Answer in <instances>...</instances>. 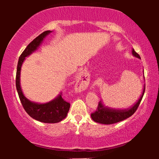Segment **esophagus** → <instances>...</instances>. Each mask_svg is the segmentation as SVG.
Masks as SVG:
<instances>
[{
	"mask_svg": "<svg viewBox=\"0 0 159 159\" xmlns=\"http://www.w3.org/2000/svg\"><path fill=\"white\" fill-rule=\"evenodd\" d=\"M87 84H88V79L86 78L85 74L81 72L79 77V80H78V87L79 88H84L87 86Z\"/></svg>",
	"mask_w": 159,
	"mask_h": 159,
	"instance_id": "34e87169",
	"label": "esophagus"
}]
</instances>
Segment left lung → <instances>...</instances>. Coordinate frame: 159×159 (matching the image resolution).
<instances>
[{
    "label": "left lung",
    "instance_id": "left-lung-1",
    "mask_svg": "<svg viewBox=\"0 0 159 159\" xmlns=\"http://www.w3.org/2000/svg\"><path fill=\"white\" fill-rule=\"evenodd\" d=\"M132 54L135 57L140 58V55L138 53H136V51L134 49L132 50ZM145 89V85L144 87V89H143V94L140 96L139 101L131 108L127 110L110 109V108L104 107L101 101H100L98 105L97 109L95 110V112L91 114V117H92L93 120L95 121V122L104 124V125H111V124L119 122V121L129 118L138 109V106L140 105L141 101H142L143 95H144Z\"/></svg>",
    "mask_w": 159,
    "mask_h": 159
}]
</instances>
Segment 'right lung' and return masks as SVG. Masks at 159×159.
Returning <instances> with one entry per match:
<instances>
[{
  "mask_svg": "<svg viewBox=\"0 0 159 159\" xmlns=\"http://www.w3.org/2000/svg\"><path fill=\"white\" fill-rule=\"evenodd\" d=\"M50 32H51L50 30L45 31L37 37L36 38H34L27 45L25 51L19 56L16 69V87L23 108H25V111L32 118L44 123H57L66 118L69 108H70V103L63 98L61 96L62 94L59 95L58 98H56L55 100L49 102V103L44 104L33 103V102H31L27 98H26L25 95H23L22 91L21 90L20 82H19L21 66L22 65L24 60L25 59V57H27L34 50L37 49V48L39 46V45L43 41V38Z\"/></svg>",
  "mask_w": 159,
  "mask_h": 159,
  "instance_id": "add662e5",
  "label": "right lung"
}]
</instances>
